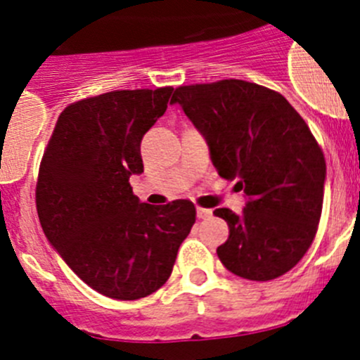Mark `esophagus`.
I'll list each match as a JSON object with an SVG mask.
<instances>
[{
	"label": "esophagus",
	"mask_w": 360,
	"mask_h": 360,
	"mask_svg": "<svg viewBox=\"0 0 360 360\" xmlns=\"http://www.w3.org/2000/svg\"><path fill=\"white\" fill-rule=\"evenodd\" d=\"M196 216H198L200 219H209L212 216V211H211V209L198 207V209H196Z\"/></svg>",
	"instance_id": "1"
}]
</instances>
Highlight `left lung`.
<instances>
[{
    "label": "left lung",
    "mask_w": 360,
    "mask_h": 360,
    "mask_svg": "<svg viewBox=\"0 0 360 360\" xmlns=\"http://www.w3.org/2000/svg\"><path fill=\"white\" fill-rule=\"evenodd\" d=\"M203 135L212 165L238 180L240 214L216 209L229 238L216 249L227 270L269 281L295 266L316 238L326 162L319 144L287 98L240 79L176 88L171 98Z\"/></svg>",
    "instance_id": "8db88e82"
}]
</instances>
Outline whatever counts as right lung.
<instances>
[{
	"mask_svg": "<svg viewBox=\"0 0 360 360\" xmlns=\"http://www.w3.org/2000/svg\"><path fill=\"white\" fill-rule=\"evenodd\" d=\"M171 94V86L117 90L73 103L41 160L36 205L44 236L106 297L133 301L157 292L196 219L189 200L155 207L129 186V176L144 173L142 136Z\"/></svg>",
	"mask_w": 360,
	"mask_h": 360,
	"instance_id": "right-lung-1",
	"label": "right lung"
}]
</instances>
